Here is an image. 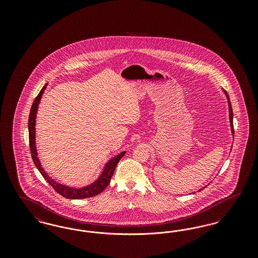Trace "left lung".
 I'll return each mask as SVG.
<instances>
[{"mask_svg": "<svg viewBox=\"0 0 258 258\" xmlns=\"http://www.w3.org/2000/svg\"><path fill=\"white\" fill-rule=\"evenodd\" d=\"M222 92L224 93L225 97H226V98H227V103H228V111H229V122H230V127H231V134H232V135H233L234 137L233 111H232V107H231V102H230V99H229L228 94L226 93V91L222 89ZM206 186H207V185H206ZM203 188H204V187H203ZM201 189H202V188H201ZM201 189H199V191H200Z\"/></svg>", "mask_w": 258, "mask_h": 258, "instance_id": "8db88e82", "label": "left lung"}]
</instances>
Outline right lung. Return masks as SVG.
Listing matches in <instances>:
<instances>
[{"label": "right lung", "instance_id": "add662e5", "mask_svg": "<svg viewBox=\"0 0 258 258\" xmlns=\"http://www.w3.org/2000/svg\"><path fill=\"white\" fill-rule=\"evenodd\" d=\"M47 83L40 90L39 94L37 95V98L34 100V103L32 105V108L30 111L29 116V123H28V128H29V140H30V148L32 153V159L34 160L35 165L37 166L38 171L43 176V178L48 182V184L59 194L61 197L69 198V199H82V198H89V197H95L98 194H100L108 184L110 183L111 177L115 171V168L118 164V162L123 158L125 154V151L118 154L117 156L113 157L111 160H108L101 174L98 176V179L93 182L92 184H87L82 187H75V186H70L68 184H61L52 177H50L48 173L44 170L42 167L40 160L38 159L37 154V145H36V120H37V109L38 105L40 103V100L42 98V95L44 94V91L47 87Z\"/></svg>", "mask_w": 258, "mask_h": 258}]
</instances>
